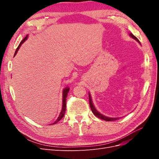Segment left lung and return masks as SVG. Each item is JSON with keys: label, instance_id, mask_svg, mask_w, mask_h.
I'll return each instance as SVG.
<instances>
[{"label": "left lung", "instance_id": "8db88e82", "mask_svg": "<svg viewBox=\"0 0 159 159\" xmlns=\"http://www.w3.org/2000/svg\"><path fill=\"white\" fill-rule=\"evenodd\" d=\"M129 36H131L132 38H133L134 40H135L137 42H139V44H141L140 42L137 39V38L134 36L132 33H130L129 34ZM89 105H90V107L91 111H92L93 113L95 115L96 117H98L100 119H102L103 120H105V121H115V120H117L119 119V117H107V116H105V115H102V113H100L98 111L95 109V107H94L93 103L92 102V99H91V96L90 95V93H89Z\"/></svg>", "mask_w": 159, "mask_h": 159}]
</instances>
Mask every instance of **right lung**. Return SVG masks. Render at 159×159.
I'll return each mask as SVG.
<instances>
[{
    "label": "right lung",
    "instance_id": "1",
    "mask_svg": "<svg viewBox=\"0 0 159 159\" xmlns=\"http://www.w3.org/2000/svg\"><path fill=\"white\" fill-rule=\"evenodd\" d=\"M28 36V35H27L25 38H24V39L22 40V42L20 43V44H19V46H18V48H17L16 50L15 53H14V56H16V54H17V52H18L19 48H20V47L21 46V45L27 40ZM69 91H70V88H68V87L65 88L64 89V90H63V92H62V96H63V98H62V99H62V109H61V112H60V113L59 115V117H57V119H56V121L54 123H52L53 125L56 124V123H57V122H58L59 121H60V120L62 118H63V117L64 116L65 111H66V98H67V95H68V93L69 92Z\"/></svg>",
    "mask_w": 159,
    "mask_h": 159
}]
</instances>
